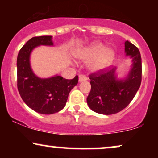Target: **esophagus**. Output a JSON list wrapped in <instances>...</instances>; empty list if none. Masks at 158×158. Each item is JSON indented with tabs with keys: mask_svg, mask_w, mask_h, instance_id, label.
Masks as SVG:
<instances>
[{
	"mask_svg": "<svg viewBox=\"0 0 158 158\" xmlns=\"http://www.w3.org/2000/svg\"><path fill=\"white\" fill-rule=\"evenodd\" d=\"M87 80V77L85 75H79V81L81 82V81H84Z\"/></svg>",
	"mask_w": 158,
	"mask_h": 158,
	"instance_id": "obj_1",
	"label": "esophagus"
}]
</instances>
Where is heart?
I'll return each mask as SVG.
<instances>
[{"label": "heart", "mask_w": 158, "mask_h": 158, "mask_svg": "<svg viewBox=\"0 0 158 158\" xmlns=\"http://www.w3.org/2000/svg\"><path fill=\"white\" fill-rule=\"evenodd\" d=\"M115 52L112 49L105 48L100 42H94L88 46L79 49L74 53L76 59L80 61H90L88 67L92 71L102 70L111 64Z\"/></svg>", "instance_id": "b5f03b06"}]
</instances>
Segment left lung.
<instances>
[{
    "mask_svg": "<svg viewBox=\"0 0 158 158\" xmlns=\"http://www.w3.org/2000/svg\"><path fill=\"white\" fill-rule=\"evenodd\" d=\"M125 52L132 59L131 68L126 78H117L116 68L90 75L91 89L87 97V103L94 112L105 115L118 113L128 106L139 88L142 61L138 48L126 41Z\"/></svg>",
    "mask_w": 158,
    "mask_h": 158,
    "instance_id": "1",
    "label": "left lung"
}]
</instances>
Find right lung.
I'll return each instance as SVG.
<instances>
[{
    "mask_svg": "<svg viewBox=\"0 0 158 158\" xmlns=\"http://www.w3.org/2000/svg\"><path fill=\"white\" fill-rule=\"evenodd\" d=\"M52 46L51 35L33 37L21 48L17 58L18 90L23 101L35 112L52 114L64 108L69 93L77 85L79 77L66 79L61 76L42 79L30 65V54L38 46Z\"/></svg>",
    "mask_w": 158,
    "mask_h": 158,
    "instance_id": "obj_1",
    "label": "right lung"
}]
</instances>
